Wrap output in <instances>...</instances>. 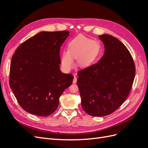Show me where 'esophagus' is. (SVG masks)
<instances>
[{"label":"esophagus","mask_w":148,"mask_h":148,"mask_svg":"<svg viewBox=\"0 0 148 148\" xmlns=\"http://www.w3.org/2000/svg\"><path fill=\"white\" fill-rule=\"evenodd\" d=\"M77 77H76V76H75L73 80V83L75 84V83H77Z\"/></svg>","instance_id":"obj_1"}]
</instances>
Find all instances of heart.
<instances>
[{"label":"heart","instance_id":"obj_1","mask_svg":"<svg viewBox=\"0 0 148 148\" xmlns=\"http://www.w3.org/2000/svg\"><path fill=\"white\" fill-rule=\"evenodd\" d=\"M101 49L97 41L83 36H78L68 44V51L62 53L61 61L64 68L70 70L74 65L73 58H78L79 65L85 66L90 65L96 60Z\"/></svg>","mask_w":148,"mask_h":148}]
</instances>
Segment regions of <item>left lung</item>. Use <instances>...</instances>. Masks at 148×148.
Here are the masks:
<instances>
[{
  "instance_id": "1",
  "label": "left lung",
  "mask_w": 148,
  "mask_h": 148,
  "mask_svg": "<svg viewBox=\"0 0 148 148\" xmlns=\"http://www.w3.org/2000/svg\"><path fill=\"white\" fill-rule=\"evenodd\" d=\"M99 37L105 46L104 55L97 63L79 70L77 80L82 108L95 117L111 114L123 104L135 76V65L126 46L110 35Z\"/></svg>"
}]
</instances>
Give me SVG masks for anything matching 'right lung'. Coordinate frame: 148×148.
I'll use <instances>...</instances> for the list:
<instances>
[{
    "label": "right lung",
    "instance_id": "1",
    "mask_svg": "<svg viewBox=\"0 0 148 148\" xmlns=\"http://www.w3.org/2000/svg\"><path fill=\"white\" fill-rule=\"evenodd\" d=\"M69 31H42L16 49L10 68L9 84L21 108L45 117L59 106L73 76L60 70V49Z\"/></svg>",
    "mask_w": 148,
    "mask_h": 148
}]
</instances>
